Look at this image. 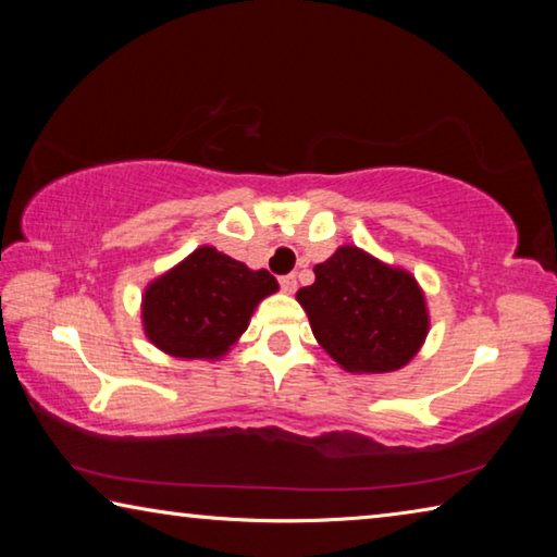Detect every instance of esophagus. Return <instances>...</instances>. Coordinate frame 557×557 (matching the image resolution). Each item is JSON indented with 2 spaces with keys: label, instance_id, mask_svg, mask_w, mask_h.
Wrapping results in <instances>:
<instances>
[{
  "label": "esophagus",
  "instance_id": "obj_1",
  "mask_svg": "<svg viewBox=\"0 0 557 557\" xmlns=\"http://www.w3.org/2000/svg\"><path fill=\"white\" fill-rule=\"evenodd\" d=\"M280 287H282V292H287V295H292V292L297 289V277L295 275H282L280 277Z\"/></svg>",
  "mask_w": 557,
  "mask_h": 557
}]
</instances>
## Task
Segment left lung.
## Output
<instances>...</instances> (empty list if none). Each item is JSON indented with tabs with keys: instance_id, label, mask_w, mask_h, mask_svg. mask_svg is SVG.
<instances>
[{
	"instance_id": "1",
	"label": "left lung",
	"mask_w": 557,
	"mask_h": 557,
	"mask_svg": "<svg viewBox=\"0 0 557 557\" xmlns=\"http://www.w3.org/2000/svg\"><path fill=\"white\" fill-rule=\"evenodd\" d=\"M297 292L317 342L351 373L398 371L428 336L425 297L412 275L344 245Z\"/></svg>"
}]
</instances>
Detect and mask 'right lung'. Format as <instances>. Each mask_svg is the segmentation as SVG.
I'll list each match as a JSON object with an SVG mask.
<instances>
[{"label": "right lung", "instance_id": "obj_1", "mask_svg": "<svg viewBox=\"0 0 557 557\" xmlns=\"http://www.w3.org/2000/svg\"><path fill=\"white\" fill-rule=\"evenodd\" d=\"M277 292L268 270H250L215 248H199L145 292L149 342L178 358H219L248 329L252 309Z\"/></svg>", "mask_w": 557, "mask_h": 557}]
</instances>
